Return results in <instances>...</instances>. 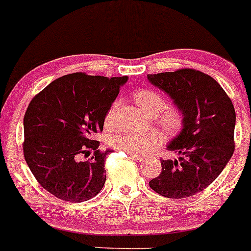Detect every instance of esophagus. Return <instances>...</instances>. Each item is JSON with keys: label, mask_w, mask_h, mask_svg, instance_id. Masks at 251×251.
<instances>
[{"label": "esophagus", "mask_w": 251, "mask_h": 251, "mask_svg": "<svg viewBox=\"0 0 251 251\" xmlns=\"http://www.w3.org/2000/svg\"><path fill=\"white\" fill-rule=\"evenodd\" d=\"M130 157L132 158V159L137 160V162H141V160L143 159V157H142V155H133V154H130Z\"/></svg>", "instance_id": "esophagus-1"}]
</instances>
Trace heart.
I'll list each match as a JSON object with an SVG mask.
<instances>
[{"instance_id":"1","label":"heart","mask_w":251,"mask_h":251,"mask_svg":"<svg viewBox=\"0 0 251 251\" xmlns=\"http://www.w3.org/2000/svg\"><path fill=\"white\" fill-rule=\"evenodd\" d=\"M133 99L140 105V108L150 115H157L165 105L164 98L152 89H140V91L135 92ZM119 106H120V103L116 101L108 111L105 116L106 126L113 125ZM158 120L165 130L169 132H174L181 126V113L176 108H167L161 111L160 114H158ZM160 142H162V136L157 132L121 133V135L115 136L111 141L114 147L133 155L146 154Z\"/></svg>"}]
</instances>
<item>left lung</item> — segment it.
<instances>
[{
  "label": "left lung",
  "instance_id": "left-lung-1",
  "mask_svg": "<svg viewBox=\"0 0 251 251\" xmlns=\"http://www.w3.org/2000/svg\"><path fill=\"white\" fill-rule=\"evenodd\" d=\"M147 78L173 99L182 115L181 131L167 146L180 157L162 159V172L150 186L168 199L190 198L212 184L232 158L234 106L216 79L196 70L147 75Z\"/></svg>",
  "mask_w": 251,
  "mask_h": 251
}]
</instances>
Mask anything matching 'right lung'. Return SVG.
Returning a JSON list of instances; mask_svg holds the SVG:
<instances>
[{"mask_svg":"<svg viewBox=\"0 0 251 251\" xmlns=\"http://www.w3.org/2000/svg\"><path fill=\"white\" fill-rule=\"evenodd\" d=\"M128 77L66 75L31 99L24 115L23 152L39 184L64 201L83 202L105 184V159L99 141L104 120ZM94 152L91 160H80Z\"/></svg>","mask_w":251,"mask_h":251,"instance_id":"add662e5","label":"right lung"}]
</instances>
